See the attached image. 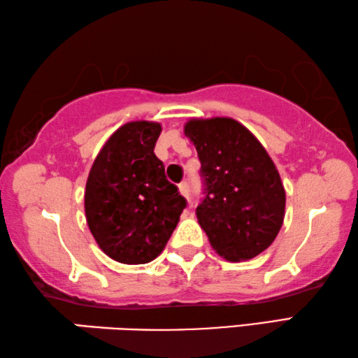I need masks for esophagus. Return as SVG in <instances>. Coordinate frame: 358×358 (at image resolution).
I'll use <instances>...</instances> for the list:
<instances>
[{"instance_id": "obj_1", "label": "esophagus", "mask_w": 358, "mask_h": 358, "mask_svg": "<svg viewBox=\"0 0 358 358\" xmlns=\"http://www.w3.org/2000/svg\"><path fill=\"white\" fill-rule=\"evenodd\" d=\"M179 192H180V195L185 196L190 201V187H189V182H185V180H184V182H180L179 184Z\"/></svg>"}]
</instances>
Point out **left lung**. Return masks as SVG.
Masks as SVG:
<instances>
[{
  "mask_svg": "<svg viewBox=\"0 0 358 358\" xmlns=\"http://www.w3.org/2000/svg\"><path fill=\"white\" fill-rule=\"evenodd\" d=\"M184 134L201 162L198 223L227 261L252 259L272 245L285 220L278 169L252 131L231 117L190 119Z\"/></svg>",
  "mask_w": 358,
  "mask_h": 358,
  "instance_id": "8db88e82",
  "label": "left lung"
}]
</instances>
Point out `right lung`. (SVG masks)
<instances>
[{
	"label": "right lung",
	"instance_id": "obj_1",
	"mask_svg": "<svg viewBox=\"0 0 358 358\" xmlns=\"http://www.w3.org/2000/svg\"><path fill=\"white\" fill-rule=\"evenodd\" d=\"M162 125L124 124L100 149L86 180L85 212L100 250L122 264H146L171 237L187 201L154 154Z\"/></svg>",
	"mask_w": 358,
	"mask_h": 358
}]
</instances>
